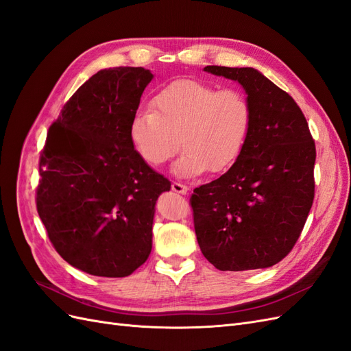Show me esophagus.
<instances>
[{
	"instance_id": "34e87169",
	"label": "esophagus",
	"mask_w": 351,
	"mask_h": 351,
	"mask_svg": "<svg viewBox=\"0 0 351 351\" xmlns=\"http://www.w3.org/2000/svg\"><path fill=\"white\" fill-rule=\"evenodd\" d=\"M171 189L174 190L176 193H180V195H186L187 190H189V187H187L186 184L180 183V182H173V183H171Z\"/></svg>"
}]
</instances>
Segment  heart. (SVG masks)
Segmentation results:
<instances>
[{"mask_svg": "<svg viewBox=\"0 0 351 351\" xmlns=\"http://www.w3.org/2000/svg\"><path fill=\"white\" fill-rule=\"evenodd\" d=\"M139 110L130 123L133 149L146 164L161 167L182 141L176 173L195 177L209 169L221 173L236 162L252 125V105L237 89H219L199 80H176Z\"/></svg>", "mask_w": 351, "mask_h": 351, "instance_id": "heart-1", "label": "heart"}]
</instances>
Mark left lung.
Wrapping results in <instances>:
<instances>
[{
  "mask_svg": "<svg viewBox=\"0 0 351 351\" xmlns=\"http://www.w3.org/2000/svg\"><path fill=\"white\" fill-rule=\"evenodd\" d=\"M205 71L241 84L252 125L228 171L190 196L199 247L219 271L268 268L291 252L309 215L315 141L299 105L258 70Z\"/></svg>",
  "mask_w": 351,
  "mask_h": 351,
  "instance_id": "8db88e82",
  "label": "left lung"
}]
</instances>
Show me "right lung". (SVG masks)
Returning a JSON list of instances; mask_svg holds the SVG:
<instances>
[{
    "label": "right lung",
    "mask_w": 351,
    "mask_h": 351,
    "mask_svg": "<svg viewBox=\"0 0 351 351\" xmlns=\"http://www.w3.org/2000/svg\"><path fill=\"white\" fill-rule=\"evenodd\" d=\"M152 73L101 70L51 124L36 209L60 256L97 277H127L149 258L158 196L171 183L136 154L130 123Z\"/></svg>",
    "instance_id": "obj_1"
}]
</instances>
